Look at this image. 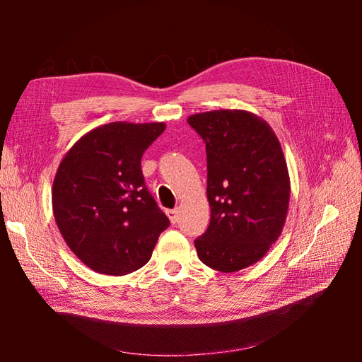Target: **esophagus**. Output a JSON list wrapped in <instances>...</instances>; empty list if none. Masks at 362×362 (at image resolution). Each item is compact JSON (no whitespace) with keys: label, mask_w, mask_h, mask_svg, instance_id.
I'll return each instance as SVG.
<instances>
[{"label":"esophagus","mask_w":362,"mask_h":362,"mask_svg":"<svg viewBox=\"0 0 362 362\" xmlns=\"http://www.w3.org/2000/svg\"><path fill=\"white\" fill-rule=\"evenodd\" d=\"M166 214H168V218H169V221L173 222V224H175L177 219H179V210H177V209H174V210H168V211H166Z\"/></svg>","instance_id":"obj_1"}]
</instances>
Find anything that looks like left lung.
Here are the masks:
<instances>
[{"label": "left lung", "instance_id": "8db88e82", "mask_svg": "<svg viewBox=\"0 0 362 362\" xmlns=\"http://www.w3.org/2000/svg\"><path fill=\"white\" fill-rule=\"evenodd\" d=\"M206 144V197L211 219L194 241L197 257L219 272L255 264L286 222L291 180L272 127L247 110L188 117Z\"/></svg>", "mask_w": 362, "mask_h": 362}]
</instances>
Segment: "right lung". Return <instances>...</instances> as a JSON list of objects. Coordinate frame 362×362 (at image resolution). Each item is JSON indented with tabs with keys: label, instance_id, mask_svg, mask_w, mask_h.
Listing matches in <instances>:
<instances>
[{
	"label": "right lung",
	"instance_id": "add662e5",
	"mask_svg": "<svg viewBox=\"0 0 362 362\" xmlns=\"http://www.w3.org/2000/svg\"><path fill=\"white\" fill-rule=\"evenodd\" d=\"M165 122L117 121L90 130L60 161L52 213L68 247L105 275H126L151 259L169 226L144 185L143 152Z\"/></svg>",
	"mask_w": 362,
	"mask_h": 362
}]
</instances>
